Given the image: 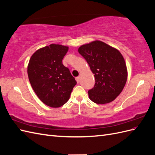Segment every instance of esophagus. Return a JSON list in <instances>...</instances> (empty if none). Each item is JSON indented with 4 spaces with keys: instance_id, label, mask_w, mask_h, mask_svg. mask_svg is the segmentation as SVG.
<instances>
[{
    "instance_id": "34e87169",
    "label": "esophagus",
    "mask_w": 155,
    "mask_h": 155,
    "mask_svg": "<svg viewBox=\"0 0 155 155\" xmlns=\"http://www.w3.org/2000/svg\"><path fill=\"white\" fill-rule=\"evenodd\" d=\"M76 81H77V83H78L79 81H80V77H77V78H76Z\"/></svg>"
}]
</instances>
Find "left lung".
<instances>
[{"instance_id":"obj_1","label":"left lung","mask_w":155,"mask_h":155,"mask_svg":"<svg viewBox=\"0 0 155 155\" xmlns=\"http://www.w3.org/2000/svg\"><path fill=\"white\" fill-rule=\"evenodd\" d=\"M78 51L94 74V87L88 92L90 100L97 104L114 101L122 91L127 79L123 55L118 50L101 41L81 45Z\"/></svg>"}]
</instances>
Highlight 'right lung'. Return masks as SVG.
<instances>
[{
  "mask_svg": "<svg viewBox=\"0 0 155 155\" xmlns=\"http://www.w3.org/2000/svg\"><path fill=\"white\" fill-rule=\"evenodd\" d=\"M66 46L51 44L37 50L28 65L31 86L40 100L50 107L63 106L69 100L76 81L62 60Z\"/></svg>",
  "mask_w": 155,
  "mask_h": 155,
  "instance_id": "right-lung-1",
  "label": "right lung"
}]
</instances>
